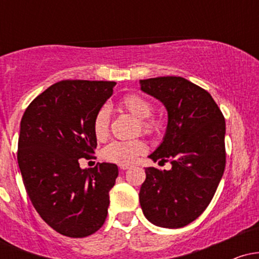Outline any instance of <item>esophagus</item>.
Returning <instances> with one entry per match:
<instances>
[{
  "instance_id": "esophagus-1",
  "label": "esophagus",
  "mask_w": 259,
  "mask_h": 259,
  "mask_svg": "<svg viewBox=\"0 0 259 259\" xmlns=\"http://www.w3.org/2000/svg\"><path fill=\"white\" fill-rule=\"evenodd\" d=\"M132 165L130 164H119V168L121 169V170H126V169H129Z\"/></svg>"
}]
</instances>
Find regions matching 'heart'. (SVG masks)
Here are the masks:
<instances>
[{
  "mask_svg": "<svg viewBox=\"0 0 259 259\" xmlns=\"http://www.w3.org/2000/svg\"><path fill=\"white\" fill-rule=\"evenodd\" d=\"M119 107L124 111L129 112L134 117L139 118L138 132H142L146 135H153L158 130V120L151 115L153 113L152 102L142 95H125L120 99ZM92 130L95 138L99 141L107 139L109 133V111L107 107H101L96 112L92 120ZM145 150H146V144L141 139L127 140V141L115 140L103 148L102 157L107 162L129 164L135 160L136 157L144 153Z\"/></svg>",
  "mask_w": 259,
  "mask_h": 259,
  "instance_id": "1",
  "label": "heart"
}]
</instances>
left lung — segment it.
Returning <instances> with one entry per match:
<instances>
[{
	"mask_svg": "<svg viewBox=\"0 0 259 259\" xmlns=\"http://www.w3.org/2000/svg\"><path fill=\"white\" fill-rule=\"evenodd\" d=\"M140 84L168 111L164 140L150 158L171 163L170 170L145 169L140 204L154 225L183 228L204 212L221 183L227 159L224 115L209 92L181 76Z\"/></svg>",
	"mask_w": 259,
	"mask_h": 259,
	"instance_id": "8db88e82",
	"label": "left lung"
}]
</instances>
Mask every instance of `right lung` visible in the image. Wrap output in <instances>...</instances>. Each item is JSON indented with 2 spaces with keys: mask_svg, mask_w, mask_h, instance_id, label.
<instances>
[{
  "mask_svg": "<svg viewBox=\"0 0 259 259\" xmlns=\"http://www.w3.org/2000/svg\"><path fill=\"white\" fill-rule=\"evenodd\" d=\"M114 81L62 80L25 109L18 164L26 194L47 224L68 237H86L105 224L109 191L118 177L113 163L81 169L95 154L92 120L113 94Z\"/></svg>",
  "mask_w": 259,
  "mask_h": 259,
  "instance_id": "add662e5",
  "label": "right lung"
}]
</instances>
